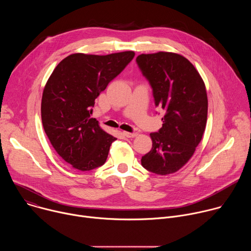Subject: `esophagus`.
<instances>
[{"mask_svg": "<svg viewBox=\"0 0 251 251\" xmlns=\"http://www.w3.org/2000/svg\"><path fill=\"white\" fill-rule=\"evenodd\" d=\"M122 134H123V136H125L127 138H133V137L136 136L135 133H130V132H126V131H123Z\"/></svg>", "mask_w": 251, "mask_h": 251, "instance_id": "obj_1", "label": "esophagus"}]
</instances>
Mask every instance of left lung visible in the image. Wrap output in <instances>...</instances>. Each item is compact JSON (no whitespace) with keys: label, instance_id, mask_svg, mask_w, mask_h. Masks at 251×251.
I'll return each mask as SVG.
<instances>
[{"label":"left lung","instance_id":"obj_1","mask_svg":"<svg viewBox=\"0 0 251 251\" xmlns=\"http://www.w3.org/2000/svg\"><path fill=\"white\" fill-rule=\"evenodd\" d=\"M152 89L156 106L165 110L163 126L151 133L152 150L141 164L157 175L176 173L194 155L207 118L205 85L195 66L183 55L159 51L136 58Z\"/></svg>","mask_w":251,"mask_h":251}]
</instances>
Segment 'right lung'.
Wrapping results in <instances>:
<instances>
[{
	"label": "right lung",
	"instance_id": "obj_1",
	"mask_svg": "<svg viewBox=\"0 0 251 251\" xmlns=\"http://www.w3.org/2000/svg\"><path fill=\"white\" fill-rule=\"evenodd\" d=\"M132 50L107 55L74 53L62 59L50 76L42 98V121L56 153L75 169L102 166L112 135L91 118L95 99L133 59Z\"/></svg>",
	"mask_w": 251,
	"mask_h": 251
}]
</instances>
